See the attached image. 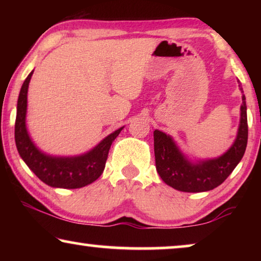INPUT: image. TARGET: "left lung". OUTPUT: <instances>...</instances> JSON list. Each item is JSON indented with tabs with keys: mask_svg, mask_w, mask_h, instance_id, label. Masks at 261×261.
<instances>
[{
	"mask_svg": "<svg viewBox=\"0 0 261 261\" xmlns=\"http://www.w3.org/2000/svg\"><path fill=\"white\" fill-rule=\"evenodd\" d=\"M239 87L242 91L241 85ZM240 110V124L234 144L224 154L215 159L191 163L170 135L155 129L153 133L155 167L160 178L170 187L184 192L209 191L222 184L240 163L247 146L248 124L245 95H242Z\"/></svg>",
	"mask_w": 261,
	"mask_h": 261,
	"instance_id": "obj_1",
	"label": "left lung"
}]
</instances>
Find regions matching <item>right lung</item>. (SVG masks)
Returning <instances> with one entry per match:
<instances>
[{
	"label": "right lung",
	"mask_w": 261,
	"mask_h": 261,
	"mask_svg": "<svg viewBox=\"0 0 261 261\" xmlns=\"http://www.w3.org/2000/svg\"><path fill=\"white\" fill-rule=\"evenodd\" d=\"M33 71L21 87L15 120V144L19 154L41 181L52 188L78 189L101 176L112 146L123 127L109 134L91 151L77 156H53L42 153L31 140L26 128L27 91Z\"/></svg>",
	"instance_id": "right-lung-1"
}]
</instances>
